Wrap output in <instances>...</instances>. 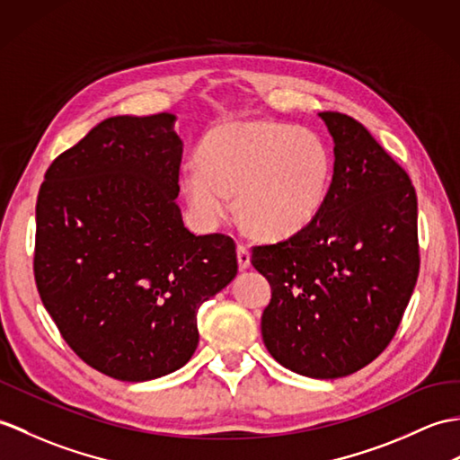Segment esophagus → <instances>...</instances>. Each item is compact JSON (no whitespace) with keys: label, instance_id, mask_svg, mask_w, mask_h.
Here are the masks:
<instances>
[{"label":"esophagus","instance_id":"obj_1","mask_svg":"<svg viewBox=\"0 0 460 460\" xmlns=\"http://www.w3.org/2000/svg\"><path fill=\"white\" fill-rule=\"evenodd\" d=\"M237 262H239L241 270L249 269L251 266V252L247 247H244V244H237Z\"/></svg>","mask_w":460,"mask_h":460}]
</instances>
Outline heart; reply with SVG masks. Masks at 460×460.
Wrapping results in <instances>:
<instances>
[{"label":"heart","instance_id":"1","mask_svg":"<svg viewBox=\"0 0 460 460\" xmlns=\"http://www.w3.org/2000/svg\"><path fill=\"white\" fill-rule=\"evenodd\" d=\"M199 164L181 170L180 184L201 226L213 229L237 213L254 234L286 239L305 229L323 208L333 163L315 131L276 121L216 127L201 138Z\"/></svg>","mask_w":460,"mask_h":460}]
</instances>
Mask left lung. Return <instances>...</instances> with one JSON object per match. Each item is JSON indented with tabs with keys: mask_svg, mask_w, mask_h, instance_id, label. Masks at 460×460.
<instances>
[{
	"mask_svg": "<svg viewBox=\"0 0 460 460\" xmlns=\"http://www.w3.org/2000/svg\"><path fill=\"white\" fill-rule=\"evenodd\" d=\"M335 143L325 204L305 229L252 247L272 288L262 341L282 367L341 378L396 335L420 274L418 196L408 172L365 127L322 111Z\"/></svg>",
	"mask_w": 460,
	"mask_h": 460,
	"instance_id": "left-lung-1",
	"label": "left lung"
}]
</instances>
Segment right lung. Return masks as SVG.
<instances>
[{
	"instance_id": "right-lung-1",
	"label": "right lung",
	"mask_w": 460,
	"mask_h": 460,
	"mask_svg": "<svg viewBox=\"0 0 460 460\" xmlns=\"http://www.w3.org/2000/svg\"><path fill=\"white\" fill-rule=\"evenodd\" d=\"M174 119L110 117L52 160L39 190L40 300L85 365L123 382L184 367L199 305L237 274L231 237L181 221Z\"/></svg>"
}]
</instances>
